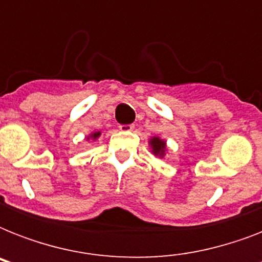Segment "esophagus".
I'll list each match as a JSON object with an SVG mask.
<instances>
[{
	"label": "esophagus",
	"instance_id": "esophagus-1",
	"mask_svg": "<svg viewBox=\"0 0 262 262\" xmlns=\"http://www.w3.org/2000/svg\"><path fill=\"white\" fill-rule=\"evenodd\" d=\"M133 127H135L133 125H119V129H121L122 132H129L132 130Z\"/></svg>",
	"mask_w": 262,
	"mask_h": 262
}]
</instances>
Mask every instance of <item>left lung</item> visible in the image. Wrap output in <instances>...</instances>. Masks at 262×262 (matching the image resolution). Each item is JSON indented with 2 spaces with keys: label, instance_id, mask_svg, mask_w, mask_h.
Wrapping results in <instances>:
<instances>
[{
  "label": "left lung",
  "instance_id": "obj_1",
  "mask_svg": "<svg viewBox=\"0 0 262 262\" xmlns=\"http://www.w3.org/2000/svg\"><path fill=\"white\" fill-rule=\"evenodd\" d=\"M149 143H151L152 152H154L155 155H159V156L164 155V151H166V143H164L163 140H160L159 137H152Z\"/></svg>",
  "mask_w": 262,
  "mask_h": 262
}]
</instances>
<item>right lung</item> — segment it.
Masks as SVG:
<instances>
[{
	"instance_id": "1",
	"label": "right lung",
	"mask_w": 262,
	"mask_h": 262,
	"mask_svg": "<svg viewBox=\"0 0 262 262\" xmlns=\"http://www.w3.org/2000/svg\"><path fill=\"white\" fill-rule=\"evenodd\" d=\"M99 136H100V132H95V133H92V135H91L90 136V137H91V139H98V137H99ZM90 137H88V139H90ZM87 139V140H88Z\"/></svg>"
}]
</instances>
